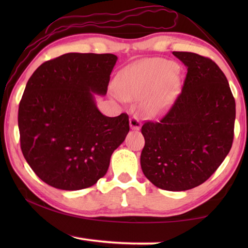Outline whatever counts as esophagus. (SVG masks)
I'll return each mask as SVG.
<instances>
[{
	"instance_id": "obj_1",
	"label": "esophagus",
	"mask_w": 248,
	"mask_h": 248,
	"mask_svg": "<svg viewBox=\"0 0 248 248\" xmlns=\"http://www.w3.org/2000/svg\"><path fill=\"white\" fill-rule=\"evenodd\" d=\"M129 124H130V128H131L132 130H140V128H141V123L136 116H133L130 118Z\"/></svg>"
}]
</instances>
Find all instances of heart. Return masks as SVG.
I'll return each instance as SVG.
<instances>
[{
  "mask_svg": "<svg viewBox=\"0 0 248 248\" xmlns=\"http://www.w3.org/2000/svg\"><path fill=\"white\" fill-rule=\"evenodd\" d=\"M177 65L162 58L143 59L128 65L117 75L115 87L120 97L139 99L145 96L141 108L149 117L165 112L179 87Z\"/></svg>",
  "mask_w": 248,
  "mask_h": 248,
  "instance_id": "obj_1",
  "label": "heart"
}]
</instances>
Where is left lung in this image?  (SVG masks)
<instances>
[{"label":"left lung","instance_id":"left-lung-1","mask_svg":"<svg viewBox=\"0 0 248 248\" xmlns=\"http://www.w3.org/2000/svg\"><path fill=\"white\" fill-rule=\"evenodd\" d=\"M187 68L182 94L159 123L142 125L140 163L154 186L170 191L204 183L232 146L235 99L228 79L211 59L173 52Z\"/></svg>","mask_w":248,"mask_h":248}]
</instances>
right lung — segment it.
Wrapping results in <instances>:
<instances>
[{"label": "right lung", "instance_id": "obj_1", "mask_svg": "<svg viewBox=\"0 0 248 248\" xmlns=\"http://www.w3.org/2000/svg\"><path fill=\"white\" fill-rule=\"evenodd\" d=\"M117 60L111 53H65L45 62L28 79L18 108L20 148L50 186H93L127 137L128 115L105 116L95 99L106 95Z\"/></svg>", "mask_w": 248, "mask_h": 248}]
</instances>
